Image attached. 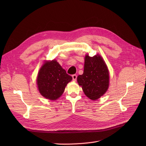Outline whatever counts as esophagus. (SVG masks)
Masks as SVG:
<instances>
[{
  "label": "esophagus",
  "mask_w": 146,
  "mask_h": 146,
  "mask_svg": "<svg viewBox=\"0 0 146 146\" xmlns=\"http://www.w3.org/2000/svg\"><path fill=\"white\" fill-rule=\"evenodd\" d=\"M72 80H73L74 81H76L77 77V75H76V74H74V75H72Z\"/></svg>",
  "instance_id": "obj_1"
}]
</instances>
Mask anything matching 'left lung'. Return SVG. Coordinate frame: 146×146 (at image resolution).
<instances>
[{
	"label": "left lung",
	"mask_w": 146,
	"mask_h": 146,
	"mask_svg": "<svg viewBox=\"0 0 146 146\" xmlns=\"http://www.w3.org/2000/svg\"><path fill=\"white\" fill-rule=\"evenodd\" d=\"M79 85L91 100L98 99L107 91L109 85L107 66L100 55L85 56L84 71L77 77Z\"/></svg>",
	"instance_id": "8db88e82"
}]
</instances>
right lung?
<instances>
[{
  "instance_id": "add662e5",
  "label": "right lung",
  "mask_w": 146,
  "mask_h": 146,
  "mask_svg": "<svg viewBox=\"0 0 146 146\" xmlns=\"http://www.w3.org/2000/svg\"><path fill=\"white\" fill-rule=\"evenodd\" d=\"M72 77L66 73L56 60L48 61L38 73L37 85L41 94L50 100H56L62 95Z\"/></svg>"
}]
</instances>
